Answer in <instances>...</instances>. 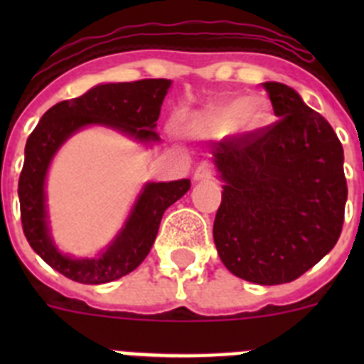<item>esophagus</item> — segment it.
<instances>
[{
	"instance_id": "obj_1",
	"label": "esophagus",
	"mask_w": 364,
	"mask_h": 364,
	"mask_svg": "<svg viewBox=\"0 0 364 364\" xmlns=\"http://www.w3.org/2000/svg\"><path fill=\"white\" fill-rule=\"evenodd\" d=\"M213 175H215L213 166H211V164H208V162H202V164H198L197 169H195V173H193V178L200 182V180L213 178Z\"/></svg>"
}]
</instances>
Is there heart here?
Instances as JSON below:
<instances>
[{"mask_svg":"<svg viewBox=\"0 0 364 364\" xmlns=\"http://www.w3.org/2000/svg\"><path fill=\"white\" fill-rule=\"evenodd\" d=\"M268 118V105L260 98H233L211 107L202 118V124L211 131H228L231 127L255 131Z\"/></svg>","mask_w":364,"mask_h":364,"instance_id":"obj_1","label":"heart"}]
</instances>
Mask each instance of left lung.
I'll return each mask as SVG.
<instances>
[{"mask_svg": "<svg viewBox=\"0 0 364 364\" xmlns=\"http://www.w3.org/2000/svg\"><path fill=\"white\" fill-rule=\"evenodd\" d=\"M262 85L279 120L211 151L224 180L213 239L233 275L272 286L295 281L336 246L348 188L332 125L291 87Z\"/></svg>", "mask_w": 364, "mask_h": 364, "instance_id": "left-lung-1", "label": "left lung"}]
</instances>
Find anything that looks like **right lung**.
Listing matches in <instances>:
<instances>
[{
    "mask_svg": "<svg viewBox=\"0 0 364 364\" xmlns=\"http://www.w3.org/2000/svg\"><path fill=\"white\" fill-rule=\"evenodd\" d=\"M169 85L171 80L164 78L102 83L78 98L53 105L28 136L18 182L23 233L32 250L67 279L105 284L136 269L151 252L164 211L184 197L191 182L182 178L146 184L111 246L98 259H73L58 252L47 224L45 176L50 160L67 138L85 125H107L144 144L160 142L154 127Z\"/></svg>",
    "mask_w": 364,
    "mask_h": 364,
    "instance_id": "right-lung-1",
    "label": "right lung"
}]
</instances>
